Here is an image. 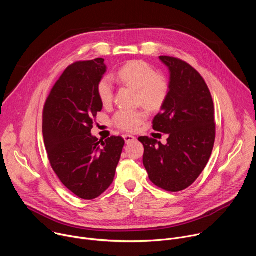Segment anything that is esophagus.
Returning a JSON list of instances; mask_svg holds the SVG:
<instances>
[{
    "mask_svg": "<svg viewBox=\"0 0 256 256\" xmlns=\"http://www.w3.org/2000/svg\"><path fill=\"white\" fill-rule=\"evenodd\" d=\"M122 136H124V140H126V144L132 142H134V140H136V136H130V134H124Z\"/></svg>",
    "mask_w": 256,
    "mask_h": 256,
    "instance_id": "1",
    "label": "esophagus"
}]
</instances>
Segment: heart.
I'll return each instance as SVG.
<instances>
[{"label":"heart","mask_w":256,"mask_h":256,"mask_svg":"<svg viewBox=\"0 0 256 256\" xmlns=\"http://www.w3.org/2000/svg\"><path fill=\"white\" fill-rule=\"evenodd\" d=\"M118 79L126 86L138 92V102L149 110L157 112L165 104L169 95L167 79L157 74L156 70L144 60H132L122 66ZM97 94L103 105L112 104L114 100V85L108 77H103L97 84ZM148 114L144 109L118 110L114 118V124L124 132H134L147 120Z\"/></svg>","instance_id":"b5f03b06"}]
</instances>
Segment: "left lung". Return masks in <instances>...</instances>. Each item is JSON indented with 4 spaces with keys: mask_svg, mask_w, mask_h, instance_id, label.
Segmentation results:
<instances>
[{
    "mask_svg": "<svg viewBox=\"0 0 256 256\" xmlns=\"http://www.w3.org/2000/svg\"><path fill=\"white\" fill-rule=\"evenodd\" d=\"M170 72L169 95L153 120V128L167 134V144L140 136L142 163L150 180L167 192L190 186L210 157L214 138V102L200 72L188 62L161 56Z\"/></svg>",
    "mask_w": 256,
    "mask_h": 256,
    "instance_id": "obj_1",
    "label": "left lung"
}]
</instances>
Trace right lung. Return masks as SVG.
<instances>
[{
  "instance_id": "obj_1",
  "label": "right lung",
  "mask_w": 256,
  "mask_h": 256,
  "mask_svg": "<svg viewBox=\"0 0 256 256\" xmlns=\"http://www.w3.org/2000/svg\"><path fill=\"white\" fill-rule=\"evenodd\" d=\"M106 72L103 58L68 66L44 107L42 132L52 168L62 184L83 200L101 196L114 179L124 140L91 134L103 104L97 84Z\"/></svg>"
}]
</instances>
